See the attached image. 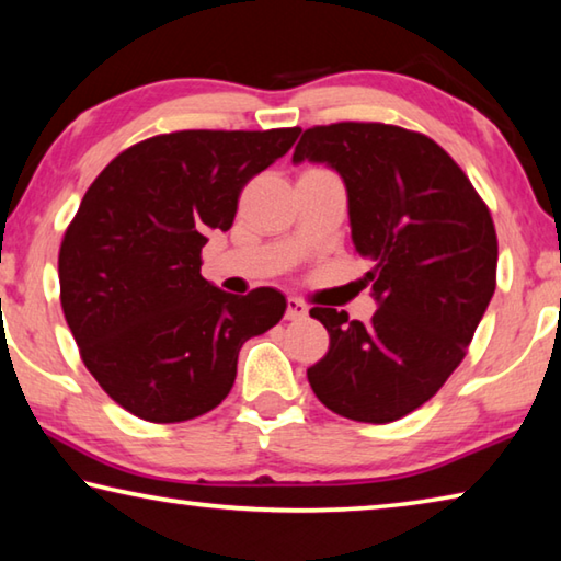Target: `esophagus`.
Returning a JSON list of instances; mask_svg holds the SVG:
<instances>
[{
    "instance_id": "obj_1",
    "label": "esophagus",
    "mask_w": 561,
    "mask_h": 561,
    "mask_svg": "<svg viewBox=\"0 0 561 561\" xmlns=\"http://www.w3.org/2000/svg\"><path fill=\"white\" fill-rule=\"evenodd\" d=\"M309 314V309H307V304H304L301 299H297V297H289L287 299V319L289 321H299V319H304Z\"/></svg>"
}]
</instances>
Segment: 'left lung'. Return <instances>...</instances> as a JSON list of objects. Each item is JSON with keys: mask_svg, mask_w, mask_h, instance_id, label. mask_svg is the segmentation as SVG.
I'll use <instances>...</instances> for the list:
<instances>
[{"mask_svg": "<svg viewBox=\"0 0 561 561\" xmlns=\"http://www.w3.org/2000/svg\"><path fill=\"white\" fill-rule=\"evenodd\" d=\"M294 163H324L346 185L351 240L371 262L378 309L309 311L329 354L311 391L358 423H391L440 391L465 358L495 294L497 234L468 175L423 133L386 123H331L301 133Z\"/></svg>", "mask_w": 561, "mask_h": 561, "instance_id": "left-lung-1", "label": "left lung"}]
</instances>
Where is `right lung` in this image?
<instances>
[{"label":"right lung","instance_id":"obj_1","mask_svg":"<svg viewBox=\"0 0 561 561\" xmlns=\"http://www.w3.org/2000/svg\"><path fill=\"white\" fill-rule=\"evenodd\" d=\"M299 133H165L123 150L87 190L59 250L61 307L83 364L128 413L180 423L213 411L244 341L284 317L277 289L237 297L207 282L201 252Z\"/></svg>","mask_w":561,"mask_h":561}]
</instances>
